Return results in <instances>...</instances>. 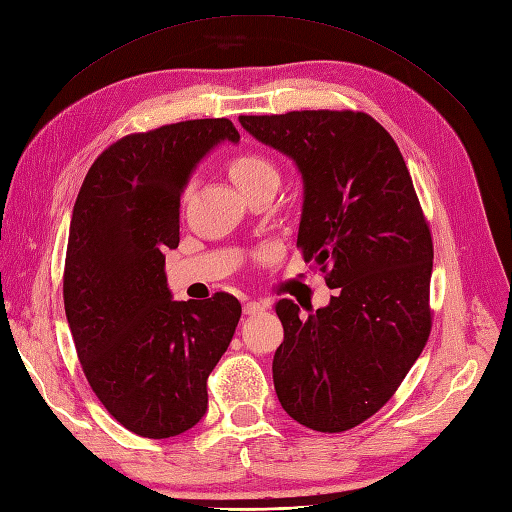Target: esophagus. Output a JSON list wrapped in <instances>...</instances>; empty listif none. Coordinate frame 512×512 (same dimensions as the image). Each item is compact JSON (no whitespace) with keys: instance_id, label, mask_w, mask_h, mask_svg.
Instances as JSON below:
<instances>
[{"instance_id":"1","label":"esophagus","mask_w":512,"mask_h":512,"mask_svg":"<svg viewBox=\"0 0 512 512\" xmlns=\"http://www.w3.org/2000/svg\"><path fill=\"white\" fill-rule=\"evenodd\" d=\"M265 308H267L265 302H247V304L243 306V313H245V315H258V313H263Z\"/></svg>"}]
</instances>
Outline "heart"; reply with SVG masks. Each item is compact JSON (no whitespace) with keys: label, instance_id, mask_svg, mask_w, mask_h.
<instances>
[{"label":"heart","instance_id":"obj_1","mask_svg":"<svg viewBox=\"0 0 512 512\" xmlns=\"http://www.w3.org/2000/svg\"><path fill=\"white\" fill-rule=\"evenodd\" d=\"M230 178L243 193H249L265 182H280L278 167L267 156L260 154H241L230 160L228 165Z\"/></svg>","mask_w":512,"mask_h":512}]
</instances>
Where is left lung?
Listing matches in <instances>:
<instances>
[{
    "label": "left lung",
    "mask_w": 512,
    "mask_h": 512,
    "mask_svg": "<svg viewBox=\"0 0 512 512\" xmlns=\"http://www.w3.org/2000/svg\"><path fill=\"white\" fill-rule=\"evenodd\" d=\"M241 126L295 160L304 180L297 247L336 289L326 308L276 313L282 408L317 432H345L391 400L432 328V236L391 134L367 112L241 115Z\"/></svg>",
    "instance_id": "obj_1"
}]
</instances>
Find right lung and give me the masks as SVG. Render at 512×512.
Returning a JSON list of instances; mask_svg holds the SVG:
<instances>
[{"mask_svg": "<svg viewBox=\"0 0 512 512\" xmlns=\"http://www.w3.org/2000/svg\"><path fill=\"white\" fill-rule=\"evenodd\" d=\"M230 119H193L128 134L97 156L73 206L62 297L97 400L123 428L169 439L204 417L206 380L241 319L215 293L173 302L165 252L180 243V195Z\"/></svg>", "mask_w": 512, "mask_h": 512, "instance_id": "right-lung-1", "label": "right lung"}]
</instances>
